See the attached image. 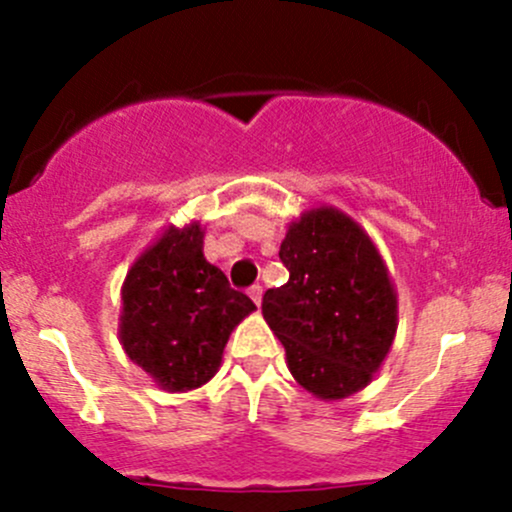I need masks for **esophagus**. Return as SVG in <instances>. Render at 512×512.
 Returning a JSON list of instances; mask_svg holds the SVG:
<instances>
[{
	"label": "esophagus",
	"mask_w": 512,
	"mask_h": 512,
	"mask_svg": "<svg viewBox=\"0 0 512 512\" xmlns=\"http://www.w3.org/2000/svg\"><path fill=\"white\" fill-rule=\"evenodd\" d=\"M247 294H250L252 302H255V304L262 302V287L260 285H252L250 289H247Z\"/></svg>",
	"instance_id": "obj_1"
}]
</instances>
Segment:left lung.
<instances>
[{
	"label": "left lung",
	"instance_id": "8db88e82",
	"mask_svg": "<svg viewBox=\"0 0 512 512\" xmlns=\"http://www.w3.org/2000/svg\"><path fill=\"white\" fill-rule=\"evenodd\" d=\"M287 285L267 289L262 314L299 386L317 399L364 389L389 354L399 304L371 237L337 208L307 210L280 247Z\"/></svg>",
	"mask_w": 512,
	"mask_h": 512
}]
</instances>
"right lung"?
Listing matches in <instances>:
<instances>
[{"label":"right lung","instance_id":"right-lung-1","mask_svg":"<svg viewBox=\"0 0 512 512\" xmlns=\"http://www.w3.org/2000/svg\"><path fill=\"white\" fill-rule=\"evenodd\" d=\"M121 344L165 391L213 379L232 329L255 309L203 255V227L170 225L133 262L121 289Z\"/></svg>","mask_w":512,"mask_h":512}]
</instances>
